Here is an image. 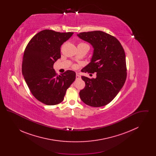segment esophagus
<instances>
[{"mask_svg": "<svg viewBox=\"0 0 156 156\" xmlns=\"http://www.w3.org/2000/svg\"><path fill=\"white\" fill-rule=\"evenodd\" d=\"M76 79H80L81 78V76L78 73H76Z\"/></svg>", "mask_w": 156, "mask_h": 156, "instance_id": "obj_1", "label": "esophagus"}]
</instances>
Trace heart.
<instances>
[{
  "mask_svg": "<svg viewBox=\"0 0 156 156\" xmlns=\"http://www.w3.org/2000/svg\"><path fill=\"white\" fill-rule=\"evenodd\" d=\"M78 45H88L87 44H85V43H80Z\"/></svg>",
  "mask_w": 156,
  "mask_h": 156,
  "instance_id": "b5f03b06",
  "label": "heart"
}]
</instances>
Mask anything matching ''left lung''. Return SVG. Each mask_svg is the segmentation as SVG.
<instances>
[{
  "label": "left lung",
  "instance_id": "8db88e82",
  "mask_svg": "<svg viewBox=\"0 0 156 156\" xmlns=\"http://www.w3.org/2000/svg\"><path fill=\"white\" fill-rule=\"evenodd\" d=\"M78 36L94 48L91 62L84 72L97 73V78L82 76L85 87L80 92L82 101L92 107L110 103L126 81V56L124 49L116 37L102 31L82 32Z\"/></svg>",
  "mask_w": 156,
  "mask_h": 156
}]
</instances>
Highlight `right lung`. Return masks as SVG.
Instances as JSON below:
<instances>
[{
    "mask_svg": "<svg viewBox=\"0 0 156 156\" xmlns=\"http://www.w3.org/2000/svg\"><path fill=\"white\" fill-rule=\"evenodd\" d=\"M74 34L51 30L40 31L27 45L23 55L22 74L33 95L47 105L61 103L75 80L74 71L58 75L53 68L61 57V45Z\"/></svg>",
    "mask_w": 156,
    "mask_h": 156,
    "instance_id": "right-lung-1",
    "label": "right lung"
}]
</instances>
